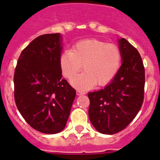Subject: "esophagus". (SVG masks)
<instances>
[{
  "label": "esophagus",
  "instance_id": "obj_1",
  "mask_svg": "<svg viewBox=\"0 0 160 160\" xmlns=\"http://www.w3.org/2000/svg\"><path fill=\"white\" fill-rule=\"evenodd\" d=\"M84 92L82 91V90H77V95H83L84 94Z\"/></svg>",
  "mask_w": 160,
  "mask_h": 160
}]
</instances>
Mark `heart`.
Here are the masks:
<instances>
[{"instance_id": "heart-1", "label": "heart", "mask_w": 160, "mask_h": 160, "mask_svg": "<svg viewBox=\"0 0 160 160\" xmlns=\"http://www.w3.org/2000/svg\"><path fill=\"white\" fill-rule=\"evenodd\" d=\"M121 62L122 53L117 46L95 38L77 42L59 59L62 76L70 80L83 66L84 72L72 81L73 86L81 89L109 84L118 72Z\"/></svg>"}]
</instances>
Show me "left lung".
Wrapping results in <instances>:
<instances>
[{"label":"left lung","instance_id":"left-lung-1","mask_svg":"<svg viewBox=\"0 0 160 160\" xmlns=\"http://www.w3.org/2000/svg\"><path fill=\"white\" fill-rule=\"evenodd\" d=\"M122 64L104 89L88 93V114L98 132L118 133L133 121L144 100L145 68L138 50L125 38L118 40Z\"/></svg>","mask_w":160,"mask_h":160}]
</instances>
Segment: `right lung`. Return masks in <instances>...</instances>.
I'll use <instances>...</instances> for the list:
<instances>
[{
  "instance_id": "1",
  "label": "right lung",
  "mask_w": 160,
  "mask_h": 160,
  "mask_svg": "<svg viewBox=\"0 0 160 160\" xmlns=\"http://www.w3.org/2000/svg\"><path fill=\"white\" fill-rule=\"evenodd\" d=\"M61 40L59 33L37 37L22 52L14 70L16 106L32 128L46 134L65 128L76 97L62 79Z\"/></svg>"
}]
</instances>
